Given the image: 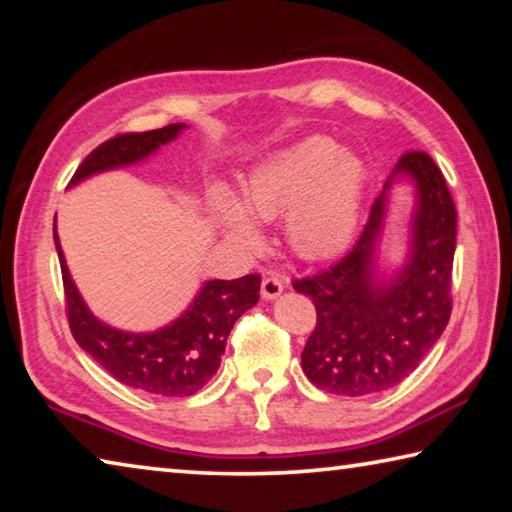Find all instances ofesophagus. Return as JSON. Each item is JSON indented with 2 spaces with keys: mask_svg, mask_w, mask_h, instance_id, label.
Masks as SVG:
<instances>
[{
  "mask_svg": "<svg viewBox=\"0 0 512 512\" xmlns=\"http://www.w3.org/2000/svg\"><path fill=\"white\" fill-rule=\"evenodd\" d=\"M282 291H284V282L280 275H266L262 280V298L264 300H273L280 296Z\"/></svg>",
  "mask_w": 512,
  "mask_h": 512,
  "instance_id": "34e87169",
  "label": "esophagus"
}]
</instances>
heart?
Returning <instances> with one entry per match:
<instances>
[{
  "mask_svg": "<svg viewBox=\"0 0 512 512\" xmlns=\"http://www.w3.org/2000/svg\"><path fill=\"white\" fill-rule=\"evenodd\" d=\"M366 164L341 151L329 137H307L273 153L253 169L241 189V205L221 192L212 205L235 244L262 246L255 221L284 214V237L305 259H327L350 244L359 225Z\"/></svg>",
  "mask_w": 512,
  "mask_h": 512,
  "instance_id": "heart-1",
  "label": "heart"
}]
</instances>
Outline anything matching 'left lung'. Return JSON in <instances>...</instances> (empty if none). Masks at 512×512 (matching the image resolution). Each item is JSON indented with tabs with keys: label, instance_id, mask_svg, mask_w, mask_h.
<instances>
[{
	"label": "left lung",
	"instance_id": "obj_1",
	"mask_svg": "<svg viewBox=\"0 0 512 512\" xmlns=\"http://www.w3.org/2000/svg\"><path fill=\"white\" fill-rule=\"evenodd\" d=\"M395 175L414 180L419 205L410 259L393 281L381 283L374 246ZM454 250L456 205L443 171L424 151L404 153L350 253L293 280V289L316 307V327L302 350V370L311 384L334 395L361 397L388 391L409 377L452 316Z\"/></svg>",
	"mask_w": 512,
	"mask_h": 512
}]
</instances>
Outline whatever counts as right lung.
Returning <instances> with one entry per match:
<instances>
[{
    "label": "right lung",
    "instance_id": "1",
    "mask_svg": "<svg viewBox=\"0 0 512 512\" xmlns=\"http://www.w3.org/2000/svg\"><path fill=\"white\" fill-rule=\"evenodd\" d=\"M185 128V124H169L158 131L115 135L112 140L99 144L79 164L69 185L81 183L94 173L140 162ZM54 241L60 273H63L67 320L76 343L121 384L146 393L187 397L201 391L221 366V354L232 325L259 300L262 277L257 273L244 275L239 280H212L203 284L192 307L171 325L151 334L121 332L101 323L85 307L67 271L56 235V221Z\"/></svg>",
    "mask_w": 512,
    "mask_h": 512
}]
</instances>
